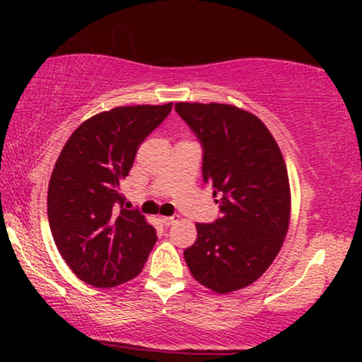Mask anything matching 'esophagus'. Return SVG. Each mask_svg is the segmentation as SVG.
Wrapping results in <instances>:
<instances>
[{
	"instance_id": "esophagus-1",
	"label": "esophagus",
	"mask_w": 362,
	"mask_h": 362,
	"mask_svg": "<svg viewBox=\"0 0 362 362\" xmlns=\"http://www.w3.org/2000/svg\"><path fill=\"white\" fill-rule=\"evenodd\" d=\"M177 221H178V216H163V218H161V223H163L165 226H172V224Z\"/></svg>"
}]
</instances>
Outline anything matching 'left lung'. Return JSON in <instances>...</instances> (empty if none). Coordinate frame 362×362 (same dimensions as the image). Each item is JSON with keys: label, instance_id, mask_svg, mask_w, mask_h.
Masks as SVG:
<instances>
[{"label": "left lung", "instance_id": "left-lung-1", "mask_svg": "<svg viewBox=\"0 0 362 362\" xmlns=\"http://www.w3.org/2000/svg\"><path fill=\"white\" fill-rule=\"evenodd\" d=\"M204 146L202 178L213 185L221 218L197 223L184 257L194 279L226 294L271 267L291 219L288 168L276 139L257 115L230 103H175Z\"/></svg>", "mask_w": 362, "mask_h": 362}]
</instances>
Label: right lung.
<instances>
[{
  "label": "right lung",
  "mask_w": 362,
  "mask_h": 362,
  "mask_svg": "<svg viewBox=\"0 0 362 362\" xmlns=\"http://www.w3.org/2000/svg\"><path fill=\"white\" fill-rule=\"evenodd\" d=\"M172 105L115 107L86 119L54 165L49 226L61 257L86 284L114 288L134 279L156 243L146 218L124 209L120 182L129 175L141 143Z\"/></svg>",
  "instance_id": "right-lung-1"
}]
</instances>
